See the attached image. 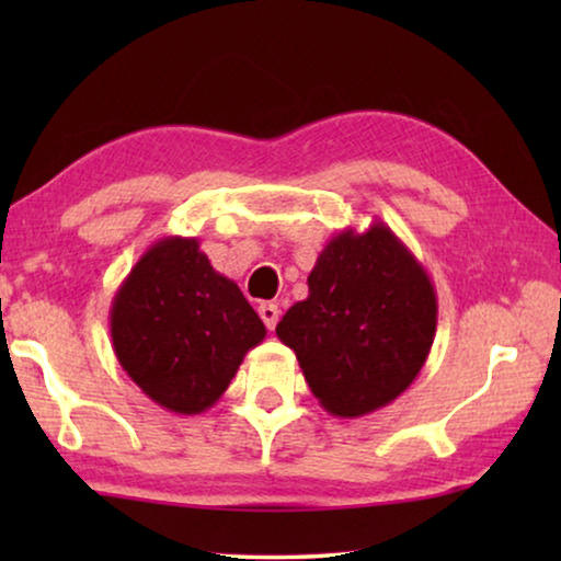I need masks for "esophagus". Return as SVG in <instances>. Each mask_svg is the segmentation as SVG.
Masks as SVG:
<instances>
[{"label":"esophagus","instance_id":"esophagus-1","mask_svg":"<svg viewBox=\"0 0 561 561\" xmlns=\"http://www.w3.org/2000/svg\"><path fill=\"white\" fill-rule=\"evenodd\" d=\"M257 311H260V317L264 321V327H267L270 331L277 327V321H279V307H277V304L264 301V304H260Z\"/></svg>","mask_w":561,"mask_h":561}]
</instances>
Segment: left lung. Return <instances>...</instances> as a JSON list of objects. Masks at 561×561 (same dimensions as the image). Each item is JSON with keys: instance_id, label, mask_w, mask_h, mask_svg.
<instances>
[{"instance_id": "left-lung-1", "label": "left lung", "mask_w": 561, "mask_h": 561, "mask_svg": "<svg viewBox=\"0 0 561 561\" xmlns=\"http://www.w3.org/2000/svg\"><path fill=\"white\" fill-rule=\"evenodd\" d=\"M309 297L277 324L311 393L331 415L393 403L421 374L438 327L435 287L386 222L331 237L309 274Z\"/></svg>"}]
</instances>
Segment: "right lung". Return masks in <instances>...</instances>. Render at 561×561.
<instances>
[{"label": "right lung", "instance_id": "1", "mask_svg": "<svg viewBox=\"0 0 561 561\" xmlns=\"http://www.w3.org/2000/svg\"><path fill=\"white\" fill-rule=\"evenodd\" d=\"M108 319L123 371L150 401L180 415L220 401L247 351L267 334L195 237L150 244L118 287Z\"/></svg>", "mask_w": 561, "mask_h": 561}]
</instances>
